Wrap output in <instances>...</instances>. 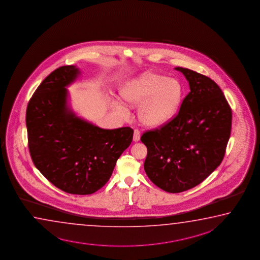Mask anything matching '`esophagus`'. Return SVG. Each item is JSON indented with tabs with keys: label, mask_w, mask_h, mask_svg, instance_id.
Listing matches in <instances>:
<instances>
[{
	"label": "esophagus",
	"mask_w": 260,
	"mask_h": 260,
	"mask_svg": "<svg viewBox=\"0 0 260 260\" xmlns=\"http://www.w3.org/2000/svg\"><path fill=\"white\" fill-rule=\"evenodd\" d=\"M140 137H141L140 131L138 129H135V131H134V141H139L140 140Z\"/></svg>",
	"instance_id": "esophagus-1"
}]
</instances>
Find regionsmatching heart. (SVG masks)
<instances>
[{"label":"heart","instance_id":"b5f03b06","mask_svg":"<svg viewBox=\"0 0 260 260\" xmlns=\"http://www.w3.org/2000/svg\"><path fill=\"white\" fill-rule=\"evenodd\" d=\"M123 100L131 106L142 102L138 116L142 123L148 126H159L168 123L180 107L183 88L180 83L165 75L146 73L137 77L123 89ZM122 115L126 109L122 105L116 106Z\"/></svg>","mask_w":260,"mask_h":260}]
</instances>
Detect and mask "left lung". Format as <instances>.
<instances>
[{"instance_id": "obj_1", "label": "left lung", "mask_w": 260, "mask_h": 260, "mask_svg": "<svg viewBox=\"0 0 260 260\" xmlns=\"http://www.w3.org/2000/svg\"><path fill=\"white\" fill-rule=\"evenodd\" d=\"M175 69L185 75L190 92L174 118L141 137L147 147L145 173L168 193L191 189L216 170L232 124V110L213 80L187 68Z\"/></svg>"}]
</instances>
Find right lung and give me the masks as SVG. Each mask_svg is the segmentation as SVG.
I'll return each instance as SVG.
<instances>
[{
	"label": "right lung",
	"mask_w": 260,
	"mask_h": 260,
	"mask_svg": "<svg viewBox=\"0 0 260 260\" xmlns=\"http://www.w3.org/2000/svg\"><path fill=\"white\" fill-rule=\"evenodd\" d=\"M80 71L59 67L28 103L26 127L31 160L44 177L66 193L90 194L109 180L133 140L131 127L103 129L76 116L67 106V89Z\"/></svg>",
	"instance_id": "1"
}]
</instances>
